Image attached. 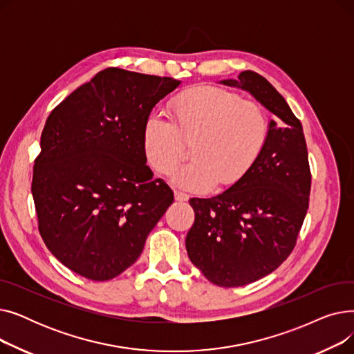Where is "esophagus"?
Returning <instances> with one entry per match:
<instances>
[{
	"instance_id": "obj_1",
	"label": "esophagus",
	"mask_w": 354,
	"mask_h": 354,
	"mask_svg": "<svg viewBox=\"0 0 354 354\" xmlns=\"http://www.w3.org/2000/svg\"><path fill=\"white\" fill-rule=\"evenodd\" d=\"M175 199L176 201H179V202H185V201H188L189 199V195H187V194H183V192H179V191H175Z\"/></svg>"
}]
</instances>
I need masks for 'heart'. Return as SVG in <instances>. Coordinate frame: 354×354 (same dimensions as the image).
<instances>
[{
	"mask_svg": "<svg viewBox=\"0 0 354 354\" xmlns=\"http://www.w3.org/2000/svg\"><path fill=\"white\" fill-rule=\"evenodd\" d=\"M172 123L149 116L142 129L147 165L169 175L183 156V140L194 142L191 163L172 176L176 187L207 192L218 183L228 188L243 179L261 155L268 120L263 107L218 87H195L172 104Z\"/></svg>",
	"mask_w": 354,
	"mask_h": 354,
	"instance_id": "b5f03b06",
	"label": "heart"
}]
</instances>
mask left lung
<instances>
[{"label": "left lung", "instance_id": "1", "mask_svg": "<svg viewBox=\"0 0 354 354\" xmlns=\"http://www.w3.org/2000/svg\"><path fill=\"white\" fill-rule=\"evenodd\" d=\"M248 91L275 116L261 155L222 194L189 199L195 222L187 235L192 264L219 287L254 283L291 254L308 209L311 175L300 120L258 73L218 82Z\"/></svg>", "mask_w": 354, "mask_h": 354}]
</instances>
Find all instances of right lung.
Masks as SVG:
<instances>
[{"label":"right lung","mask_w":354,"mask_h":354,"mask_svg":"<svg viewBox=\"0 0 354 354\" xmlns=\"http://www.w3.org/2000/svg\"><path fill=\"white\" fill-rule=\"evenodd\" d=\"M179 86L172 77L106 68L47 118L31 192L43 241L71 271L93 281L122 274L174 202L146 165L142 129Z\"/></svg>","instance_id":"right-lung-1"}]
</instances>
